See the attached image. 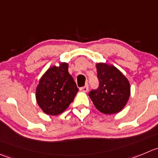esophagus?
Returning <instances> with one entry per match:
<instances>
[{"mask_svg":"<svg viewBox=\"0 0 158 158\" xmlns=\"http://www.w3.org/2000/svg\"><path fill=\"white\" fill-rule=\"evenodd\" d=\"M80 90L81 91H84V92H87V91H88V85H86L84 87H81V88H80Z\"/></svg>","mask_w":158,"mask_h":158,"instance_id":"obj_1","label":"esophagus"}]
</instances>
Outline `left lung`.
<instances>
[{"mask_svg":"<svg viewBox=\"0 0 158 158\" xmlns=\"http://www.w3.org/2000/svg\"><path fill=\"white\" fill-rule=\"evenodd\" d=\"M98 88L91 90L89 97L96 109L104 114L117 113L126 106L130 95L129 81L116 67L96 64Z\"/></svg>","mask_w":158,"mask_h":158,"instance_id":"1","label":"left lung"}]
</instances>
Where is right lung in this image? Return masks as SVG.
Listing matches in <instances>:
<instances>
[{"label": "right lung", "instance_id": "right-lung-1", "mask_svg": "<svg viewBox=\"0 0 158 158\" xmlns=\"http://www.w3.org/2000/svg\"><path fill=\"white\" fill-rule=\"evenodd\" d=\"M73 78L68 72V64L48 69L36 88L35 98L40 107L47 115H56L67 109L77 93Z\"/></svg>", "mask_w": 158, "mask_h": 158}]
</instances>
